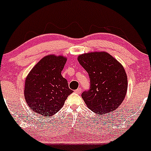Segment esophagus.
Listing matches in <instances>:
<instances>
[{
  "label": "esophagus",
  "mask_w": 151,
  "mask_h": 151,
  "mask_svg": "<svg viewBox=\"0 0 151 151\" xmlns=\"http://www.w3.org/2000/svg\"><path fill=\"white\" fill-rule=\"evenodd\" d=\"M75 92L77 93H80L81 92V87L78 88V89H77V90H75Z\"/></svg>",
  "instance_id": "34e87169"
}]
</instances>
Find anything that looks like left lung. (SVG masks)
Instances as JSON below:
<instances>
[{
	"label": "left lung",
	"mask_w": 151,
	"mask_h": 151,
	"mask_svg": "<svg viewBox=\"0 0 151 151\" xmlns=\"http://www.w3.org/2000/svg\"><path fill=\"white\" fill-rule=\"evenodd\" d=\"M77 60L90 78V89L81 94L88 108L100 115L115 111L127 92V75L123 65L106 52L81 54Z\"/></svg>",
	"instance_id": "left-lung-1"
}]
</instances>
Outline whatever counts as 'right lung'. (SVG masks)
Here are the masks:
<instances>
[{
	"mask_svg": "<svg viewBox=\"0 0 151 151\" xmlns=\"http://www.w3.org/2000/svg\"><path fill=\"white\" fill-rule=\"evenodd\" d=\"M67 60L62 55H47L27 74L24 95L26 103L35 113L52 116L62 108L72 93L67 80L61 74Z\"/></svg>",
	"mask_w": 151,
	"mask_h": 151,
	"instance_id": "1",
	"label": "right lung"
}]
</instances>
